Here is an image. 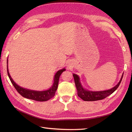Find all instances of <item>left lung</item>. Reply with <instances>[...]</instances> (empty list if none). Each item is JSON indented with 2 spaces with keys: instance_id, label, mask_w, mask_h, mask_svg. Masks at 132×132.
Segmentation results:
<instances>
[{
  "instance_id": "1",
  "label": "left lung",
  "mask_w": 132,
  "mask_h": 132,
  "mask_svg": "<svg viewBox=\"0 0 132 132\" xmlns=\"http://www.w3.org/2000/svg\"><path fill=\"white\" fill-rule=\"evenodd\" d=\"M73 77L75 86H76L78 91V96L84 101H96L105 99V97L108 96L109 95H111L113 92L115 91L120 85V83H121L123 75H122V77L119 83L116 86H114L113 88H111V89H109V90L97 92L87 91L86 89H83L79 82V77L77 75L74 74H73Z\"/></svg>"
}]
</instances>
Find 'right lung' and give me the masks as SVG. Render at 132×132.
<instances>
[{
  "instance_id": "add662e5",
  "label": "right lung",
  "mask_w": 132,
  "mask_h": 132,
  "mask_svg": "<svg viewBox=\"0 0 132 132\" xmlns=\"http://www.w3.org/2000/svg\"><path fill=\"white\" fill-rule=\"evenodd\" d=\"M7 69L8 77H9L11 83H12L13 86H14V87L15 88L17 91H18L22 96L29 99L38 101V102H45V101H47L50 99H52L53 97L54 96L55 91L58 88L59 78H60L61 74L64 71L66 70L65 69H63L61 70L58 71V72L55 74L54 76V80L53 85L52 86L51 88L48 89V90L44 91H36L29 90V89H27L26 88H23L19 86L17 84H16L15 82H14V81L12 80V78H11L9 72H8V64L7 66Z\"/></svg>"
}]
</instances>
